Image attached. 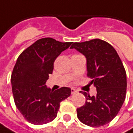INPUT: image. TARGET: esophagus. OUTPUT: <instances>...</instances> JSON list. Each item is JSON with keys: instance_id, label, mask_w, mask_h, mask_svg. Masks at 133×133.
<instances>
[{"instance_id": "1", "label": "esophagus", "mask_w": 133, "mask_h": 133, "mask_svg": "<svg viewBox=\"0 0 133 133\" xmlns=\"http://www.w3.org/2000/svg\"><path fill=\"white\" fill-rule=\"evenodd\" d=\"M78 92V90L76 89H75V88H71V93L72 94H75V92Z\"/></svg>"}]
</instances>
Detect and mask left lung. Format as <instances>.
Returning <instances> with one entry per match:
<instances>
[{
	"instance_id": "left-lung-1",
	"label": "left lung",
	"mask_w": 133,
	"mask_h": 133,
	"mask_svg": "<svg viewBox=\"0 0 133 133\" xmlns=\"http://www.w3.org/2000/svg\"><path fill=\"white\" fill-rule=\"evenodd\" d=\"M70 48L85 56L87 75L97 90L95 96L81 91L86 101L77 108L78 118L90 127L105 125L118 114L125 99L127 78L123 63L114 48L98 38L74 43Z\"/></svg>"
}]
</instances>
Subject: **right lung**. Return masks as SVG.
Here are the masks:
<instances>
[{"mask_svg": "<svg viewBox=\"0 0 133 133\" xmlns=\"http://www.w3.org/2000/svg\"><path fill=\"white\" fill-rule=\"evenodd\" d=\"M72 43L41 38L18 58L10 78L13 99L18 110L30 123L51 122L57 116L61 101L70 95L69 88L51 90L45 83L52 74L55 59Z\"/></svg>", "mask_w": 133, "mask_h": 133, "instance_id": "1", "label": "right lung"}]
</instances>
